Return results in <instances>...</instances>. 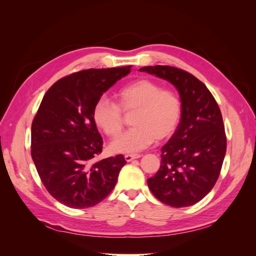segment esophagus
I'll return each instance as SVG.
<instances>
[{
    "label": "esophagus",
    "instance_id": "1",
    "mask_svg": "<svg viewBox=\"0 0 256 256\" xmlns=\"http://www.w3.org/2000/svg\"><path fill=\"white\" fill-rule=\"evenodd\" d=\"M141 157V154H125V160L127 161V162H130V161H132L134 159H138V158H140Z\"/></svg>",
    "mask_w": 256,
    "mask_h": 256
}]
</instances>
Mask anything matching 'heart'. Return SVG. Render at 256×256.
Masks as SVG:
<instances>
[{
    "label": "heart",
    "mask_w": 256,
    "mask_h": 256,
    "mask_svg": "<svg viewBox=\"0 0 256 256\" xmlns=\"http://www.w3.org/2000/svg\"><path fill=\"white\" fill-rule=\"evenodd\" d=\"M124 114L134 113L130 122L134 127L110 144L113 152H136L148 147L154 140L172 136L182 115L180 98L172 90L150 79H138L122 86L116 94V102L102 97L92 109L98 128L110 138L122 130Z\"/></svg>",
    "instance_id": "1"
}]
</instances>
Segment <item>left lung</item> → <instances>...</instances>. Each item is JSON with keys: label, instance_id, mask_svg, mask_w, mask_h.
Returning a JSON list of instances; mask_svg holds the SVG:
<instances>
[{"label": "left lung", "instance_id": "8db88e82", "mask_svg": "<svg viewBox=\"0 0 256 256\" xmlns=\"http://www.w3.org/2000/svg\"><path fill=\"white\" fill-rule=\"evenodd\" d=\"M140 70L172 83L182 100L180 122L162 146L160 168L147 184L162 203L177 208L194 205L214 188L226 157L220 108L206 85L188 72L161 65Z\"/></svg>", "mask_w": 256, "mask_h": 256}]
</instances>
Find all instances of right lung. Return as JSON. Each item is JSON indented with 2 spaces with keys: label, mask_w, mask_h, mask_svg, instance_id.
Segmentation results:
<instances>
[{
  "label": "right lung",
  "mask_w": 256,
  "mask_h": 256,
  "mask_svg": "<svg viewBox=\"0 0 256 256\" xmlns=\"http://www.w3.org/2000/svg\"><path fill=\"white\" fill-rule=\"evenodd\" d=\"M130 68L74 72L44 94L32 122L30 154L42 182L60 203L78 209L95 206L115 187L126 160L122 154L96 160L104 141L92 109Z\"/></svg>",
  "instance_id": "obj_1"
}]
</instances>
